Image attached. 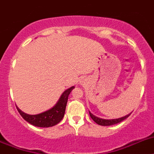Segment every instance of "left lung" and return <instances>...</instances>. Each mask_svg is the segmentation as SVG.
Returning a JSON list of instances; mask_svg holds the SVG:
<instances>
[{
  "instance_id": "left-lung-1",
  "label": "left lung",
  "mask_w": 154,
  "mask_h": 154,
  "mask_svg": "<svg viewBox=\"0 0 154 154\" xmlns=\"http://www.w3.org/2000/svg\"><path fill=\"white\" fill-rule=\"evenodd\" d=\"M89 113H90V116H91V117L92 118V120H94L95 123H97V124H99V125L110 126V125H114V124H119V123H120V122L123 121L124 120L127 119V117H128L129 116L131 115V113H130V114L125 116V117H120V118H118V119H113V120H106V119H101V118H99V117H96V116H94V115H93L91 112H89Z\"/></svg>"
}]
</instances>
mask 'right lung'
I'll list each match as a JSON object with an SVG mask.
<instances>
[{
  "mask_svg": "<svg viewBox=\"0 0 154 154\" xmlns=\"http://www.w3.org/2000/svg\"><path fill=\"white\" fill-rule=\"evenodd\" d=\"M74 88V87H71L69 89L66 90L62 94L60 98L54 107L47 111L39 113V114L29 115L22 112L18 107H17V109L18 110L20 116L26 121L28 122L29 124L38 127H53V126L57 124L63 119L69 94Z\"/></svg>",
  "mask_w": 154,
  "mask_h": 154,
  "instance_id": "obj_1",
  "label": "right lung"
}]
</instances>
